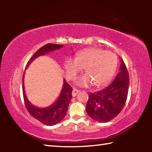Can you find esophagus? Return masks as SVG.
Listing matches in <instances>:
<instances>
[{"mask_svg": "<svg viewBox=\"0 0 152 152\" xmlns=\"http://www.w3.org/2000/svg\"><path fill=\"white\" fill-rule=\"evenodd\" d=\"M78 92H80V91L77 90L76 88H73L72 92V96H76L77 94H78Z\"/></svg>", "mask_w": 152, "mask_h": 152, "instance_id": "obj_1", "label": "esophagus"}]
</instances>
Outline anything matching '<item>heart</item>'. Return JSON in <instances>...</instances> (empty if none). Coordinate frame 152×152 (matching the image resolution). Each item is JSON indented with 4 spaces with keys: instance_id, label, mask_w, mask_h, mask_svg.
I'll return each mask as SVG.
<instances>
[{
    "instance_id": "b5f03b06",
    "label": "heart",
    "mask_w": 152,
    "mask_h": 152,
    "mask_svg": "<svg viewBox=\"0 0 152 152\" xmlns=\"http://www.w3.org/2000/svg\"><path fill=\"white\" fill-rule=\"evenodd\" d=\"M117 58L110 51L96 48H86L76 53L75 59L68 58L64 61L67 78L73 80L82 68L86 74L76 81L80 86H87L93 82L96 86L107 84L116 71Z\"/></svg>"
}]
</instances>
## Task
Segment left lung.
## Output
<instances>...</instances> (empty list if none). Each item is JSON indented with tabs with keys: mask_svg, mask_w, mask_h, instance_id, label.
<instances>
[{
	"mask_svg": "<svg viewBox=\"0 0 152 152\" xmlns=\"http://www.w3.org/2000/svg\"><path fill=\"white\" fill-rule=\"evenodd\" d=\"M129 77L125 64L121 60L119 72L114 80L107 88L88 95L86 110L96 121L109 122L117 117L127 101Z\"/></svg>",
	"mask_w": 152,
	"mask_h": 152,
	"instance_id": "left-lung-1",
	"label": "left lung"
}]
</instances>
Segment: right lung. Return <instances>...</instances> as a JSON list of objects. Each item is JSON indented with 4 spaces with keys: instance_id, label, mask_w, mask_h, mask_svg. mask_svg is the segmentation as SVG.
Wrapping results in <instances>:
<instances>
[{
    "instance_id": "1",
    "label": "right lung",
    "mask_w": 152,
    "mask_h": 152,
    "mask_svg": "<svg viewBox=\"0 0 152 152\" xmlns=\"http://www.w3.org/2000/svg\"><path fill=\"white\" fill-rule=\"evenodd\" d=\"M63 46V45L53 44V43H48V44L43 45V47L39 48L36 51L34 54L32 56V57L29 59L26 65V68L36 58L39 57L40 56L45 55V53H50V51L59 50V49L62 48ZM23 80L24 74L23 76V94L25 107H26V109L28 110V112L29 113V114L33 117H34L35 119L45 125L51 126L57 124V123L61 121L64 119V117L66 116L69 103H70V100L72 97V88L67 83L66 80H64L63 88L61 89V93L57 101L51 106L46 108L36 107L33 106L28 101L24 90Z\"/></svg>"
}]
</instances>
